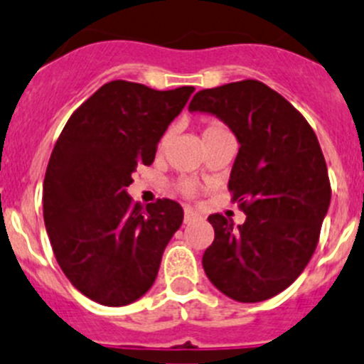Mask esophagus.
Returning <instances> with one entry per match:
<instances>
[{
  "mask_svg": "<svg viewBox=\"0 0 364 364\" xmlns=\"http://www.w3.org/2000/svg\"><path fill=\"white\" fill-rule=\"evenodd\" d=\"M200 214L196 213L195 209H191V207H186L184 209V223H191V221L198 220Z\"/></svg>",
  "mask_w": 364,
  "mask_h": 364,
  "instance_id": "esophagus-1",
  "label": "esophagus"
}]
</instances>
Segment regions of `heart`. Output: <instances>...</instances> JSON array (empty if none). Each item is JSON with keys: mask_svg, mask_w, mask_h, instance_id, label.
<instances>
[{"mask_svg": "<svg viewBox=\"0 0 364 364\" xmlns=\"http://www.w3.org/2000/svg\"><path fill=\"white\" fill-rule=\"evenodd\" d=\"M218 128H223V127H221V124H218V123H210V124H207L205 130H203V134L210 132V130H218ZM168 139H169V132L164 134V137L161 139V148L164 146L166 143H168ZM180 191L184 193V195L191 196V195H195V193H196V186L193 184V182H182V184H180Z\"/></svg>", "mask_w": 364, "mask_h": 364, "instance_id": "b5f03b06", "label": "heart"}]
</instances>
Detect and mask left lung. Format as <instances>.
<instances>
[{
	"instance_id": "8db88e82",
	"label": "left lung",
	"mask_w": 364,
	"mask_h": 364,
	"mask_svg": "<svg viewBox=\"0 0 364 364\" xmlns=\"http://www.w3.org/2000/svg\"><path fill=\"white\" fill-rule=\"evenodd\" d=\"M191 112L216 116L240 151L228 180L241 225L210 214L214 241L205 275L228 299L262 302L304 272L316 250L331 203L327 164L316 134L286 98L262 82H232L193 96Z\"/></svg>"
}]
</instances>
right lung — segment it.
Returning a JSON list of instances; mask_svg holds the SVG:
<instances>
[{
    "instance_id": "obj_1",
    "label": "right lung",
    "mask_w": 364,
    "mask_h": 364,
    "mask_svg": "<svg viewBox=\"0 0 364 364\" xmlns=\"http://www.w3.org/2000/svg\"><path fill=\"white\" fill-rule=\"evenodd\" d=\"M193 91L109 82L73 112L51 151L43 186L51 248L69 282L102 306H128L154 286L184 220L180 203L143 209L127 188L137 166L154 162Z\"/></svg>"
}]
</instances>
